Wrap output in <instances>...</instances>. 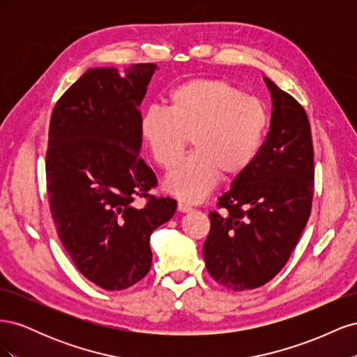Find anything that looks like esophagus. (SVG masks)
Instances as JSON below:
<instances>
[{"label": "esophagus", "mask_w": 357, "mask_h": 357, "mask_svg": "<svg viewBox=\"0 0 357 357\" xmlns=\"http://www.w3.org/2000/svg\"><path fill=\"white\" fill-rule=\"evenodd\" d=\"M177 210H178L180 213H189V211H192V207H190V205L185 204V202H178Z\"/></svg>", "instance_id": "esophagus-1"}]
</instances>
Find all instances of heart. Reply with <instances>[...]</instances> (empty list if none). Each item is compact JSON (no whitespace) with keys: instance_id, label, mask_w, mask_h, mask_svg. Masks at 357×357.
Segmentation results:
<instances>
[{"instance_id":"heart-1","label":"heart","mask_w":357,"mask_h":357,"mask_svg":"<svg viewBox=\"0 0 357 357\" xmlns=\"http://www.w3.org/2000/svg\"><path fill=\"white\" fill-rule=\"evenodd\" d=\"M169 107L152 105L139 121L156 164L176 167L190 139L193 153L167 176L164 188L186 202L204 199L220 174L236 178L252 167L268 128L265 105L229 82L192 79L171 91Z\"/></svg>"}]
</instances>
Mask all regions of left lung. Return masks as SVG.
Returning <instances> with one entry per match:
<instances>
[{
  "instance_id": "left-lung-1",
  "label": "left lung",
  "mask_w": 357,
  "mask_h": 357,
  "mask_svg": "<svg viewBox=\"0 0 357 357\" xmlns=\"http://www.w3.org/2000/svg\"><path fill=\"white\" fill-rule=\"evenodd\" d=\"M273 98L271 123L244 174L210 211L202 253L210 275L235 291L261 287L289 261L311 213L314 152L302 105L264 77Z\"/></svg>"
}]
</instances>
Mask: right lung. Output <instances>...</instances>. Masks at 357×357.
<instances>
[{
  "mask_svg": "<svg viewBox=\"0 0 357 357\" xmlns=\"http://www.w3.org/2000/svg\"><path fill=\"white\" fill-rule=\"evenodd\" d=\"M134 63L91 68L53 109L46 153L47 193L61 243L79 271L107 290L139 282L152 266L150 235L177 202L149 190L156 176L139 158L138 107L156 71ZM137 196L148 198L143 208Z\"/></svg>",
  "mask_w": 357,
  "mask_h": 357,
  "instance_id": "add662e5",
  "label": "right lung"
}]
</instances>
